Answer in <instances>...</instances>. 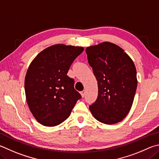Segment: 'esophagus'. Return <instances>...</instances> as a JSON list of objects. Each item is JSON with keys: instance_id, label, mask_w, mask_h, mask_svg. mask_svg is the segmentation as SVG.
Masks as SVG:
<instances>
[{"instance_id": "obj_1", "label": "esophagus", "mask_w": 159, "mask_h": 159, "mask_svg": "<svg viewBox=\"0 0 159 159\" xmlns=\"http://www.w3.org/2000/svg\"><path fill=\"white\" fill-rule=\"evenodd\" d=\"M80 94H81V96L83 97H84V96L85 95V90L84 89V90H83L82 92H80Z\"/></svg>"}]
</instances>
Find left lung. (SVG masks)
<instances>
[{
  "instance_id": "left-lung-1",
  "label": "left lung",
  "mask_w": 159,
  "mask_h": 159,
  "mask_svg": "<svg viewBox=\"0 0 159 159\" xmlns=\"http://www.w3.org/2000/svg\"><path fill=\"white\" fill-rule=\"evenodd\" d=\"M85 52L98 83L97 99L89 110L103 124L120 122L129 113L136 91L134 63L122 48L111 42L91 46Z\"/></svg>"
}]
</instances>
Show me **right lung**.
Wrapping results in <instances>:
<instances>
[{"mask_svg": "<svg viewBox=\"0 0 159 159\" xmlns=\"http://www.w3.org/2000/svg\"><path fill=\"white\" fill-rule=\"evenodd\" d=\"M83 47L57 44L43 50L30 65L25 79L29 108L37 122L54 126L67 119L81 95L67 76Z\"/></svg>", "mask_w": 159, "mask_h": 159, "instance_id": "1", "label": "right lung"}]
</instances>
